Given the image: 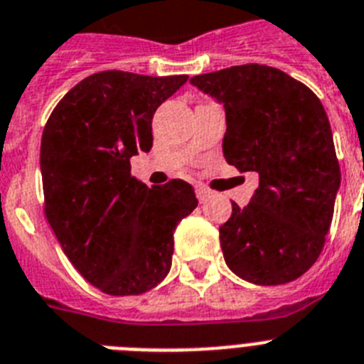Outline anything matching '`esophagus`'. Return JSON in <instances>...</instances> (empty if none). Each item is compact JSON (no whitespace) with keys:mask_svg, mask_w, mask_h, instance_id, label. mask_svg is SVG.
<instances>
[{"mask_svg":"<svg viewBox=\"0 0 364 364\" xmlns=\"http://www.w3.org/2000/svg\"><path fill=\"white\" fill-rule=\"evenodd\" d=\"M196 196H198L200 203H205L210 198V191H207L205 186H196Z\"/></svg>","mask_w":364,"mask_h":364,"instance_id":"1","label":"esophagus"}]
</instances>
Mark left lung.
<instances>
[{"instance_id": "obj_1", "label": "left lung", "mask_w": 364, "mask_h": 364, "mask_svg": "<svg viewBox=\"0 0 364 364\" xmlns=\"http://www.w3.org/2000/svg\"><path fill=\"white\" fill-rule=\"evenodd\" d=\"M191 82L225 107L227 163L260 176L247 207L232 203L220 227L229 269L258 286L296 280L322 252L341 185L324 106L302 82L262 64Z\"/></svg>"}]
</instances>
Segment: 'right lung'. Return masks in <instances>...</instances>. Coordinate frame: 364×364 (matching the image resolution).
<instances>
[{
  "instance_id": "add662e5",
  "label": "right lung",
  "mask_w": 364,
  "mask_h": 364,
  "mask_svg": "<svg viewBox=\"0 0 364 364\" xmlns=\"http://www.w3.org/2000/svg\"><path fill=\"white\" fill-rule=\"evenodd\" d=\"M186 80L95 73L64 95L43 128V213L75 269L106 295L156 287L172 265L173 230L198 207L188 183L148 188L129 164L150 151L154 113Z\"/></svg>"
}]
</instances>
